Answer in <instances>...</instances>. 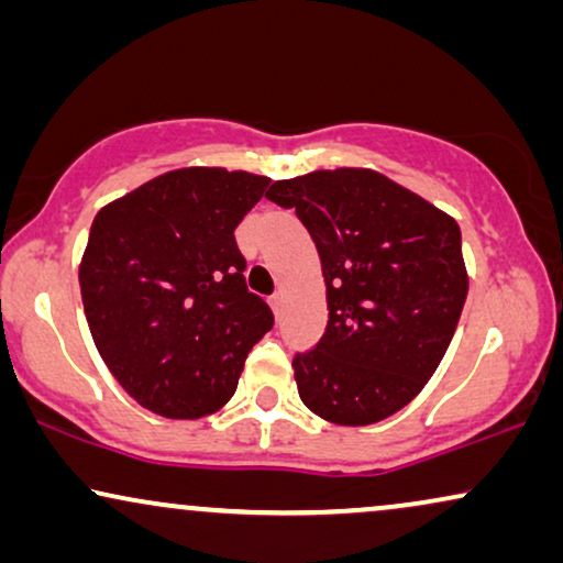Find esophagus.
Here are the masks:
<instances>
[{"instance_id":"1","label":"esophagus","mask_w":563,"mask_h":563,"mask_svg":"<svg viewBox=\"0 0 563 563\" xmlns=\"http://www.w3.org/2000/svg\"><path fill=\"white\" fill-rule=\"evenodd\" d=\"M268 302H272L274 312L279 314L282 312V305H284V295H282V291H276V295H272V299H268Z\"/></svg>"}]
</instances>
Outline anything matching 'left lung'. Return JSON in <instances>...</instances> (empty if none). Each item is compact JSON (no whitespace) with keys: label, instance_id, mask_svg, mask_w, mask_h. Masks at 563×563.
I'll return each mask as SVG.
<instances>
[{"label":"left lung","instance_id":"left-lung-1","mask_svg":"<svg viewBox=\"0 0 563 563\" xmlns=\"http://www.w3.org/2000/svg\"><path fill=\"white\" fill-rule=\"evenodd\" d=\"M266 199L297 212L328 287L325 333L291 358L302 402L338 426L402 410L441 364L466 302L456 220L368 168L274 181Z\"/></svg>","mask_w":563,"mask_h":563}]
</instances>
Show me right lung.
Masks as SVG:
<instances>
[{
  "label": "right lung",
  "instance_id": "add662e5",
  "mask_svg": "<svg viewBox=\"0 0 563 563\" xmlns=\"http://www.w3.org/2000/svg\"><path fill=\"white\" fill-rule=\"evenodd\" d=\"M266 176L179 168L97 212L79 284L99 356L137 405L195 420L235 395L274 312L245 287L235 228Z\"/></svg>",
  "mask_w": 563,
  "mask_h": 563
}]
</instances>
